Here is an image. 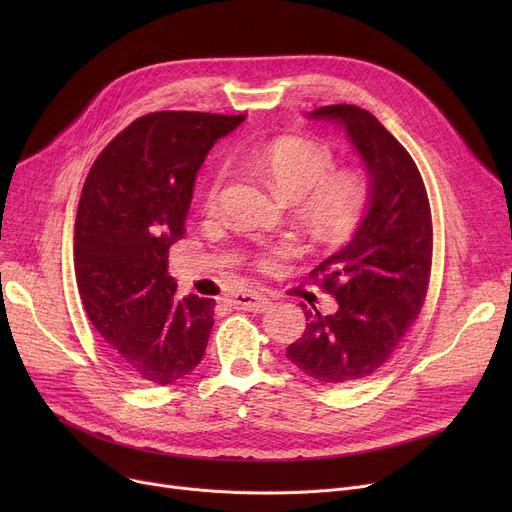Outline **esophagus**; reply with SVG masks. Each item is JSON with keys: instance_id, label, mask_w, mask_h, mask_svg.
I'll return each mask as SVG.
<instances>
[{"instance_id": "esophagus-1", "label": "esophagus", "mask_w": 512, "mask_h": 512, "mask_svg": "<svg viewBox=\"0 0 512 512\" xmlns=\"http://www.w3.org/2000/svg\"><path fill=\"white\" fill-rule=\"evenodd\" d=\"M230 303L236 309H245V311H253V313H263V311L270 309V305H272L270 299L265 297V294L255 292V290L234 294V297L230 299Z\"/></svg>"}]
</instances>
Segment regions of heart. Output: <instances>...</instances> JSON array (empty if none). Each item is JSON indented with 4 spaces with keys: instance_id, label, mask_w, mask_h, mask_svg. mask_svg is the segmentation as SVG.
I'll list each match as a JSON object with an SVG mask.
<instances>
[{
    "instance_id": "b5f03b06",
    "label": "heart",
    "mask_w": 512,
    "mask_h": 512,
    "mask_svg": "<svg viewBox=\"0 0 512 512\" xmlns=\"http://www.w3.org/2000/svg\"><path fill=\"white\" fill-rule=\"evenodd\" d=\"M240 159L263 176L274 191L297 201L299 213L311 234L319 240H334L351 232L367 203V182L357 170H334L332 151L315 141L284 137L272 143L249 147ZM226 172L220 168L205 188V207L220 201ZM292 253L286 240L265 245L257 255L263 267H272L280 257Z\"/></svg>"
}]
</instances>
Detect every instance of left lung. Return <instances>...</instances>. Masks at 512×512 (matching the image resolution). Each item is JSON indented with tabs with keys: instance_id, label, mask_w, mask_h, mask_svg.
I'll list each match as a JSON object with an SVG mask.
<instances>
[{
	"instance_id": "8db88e82",
	"label": "left lung",
	"mask_w": 512,
	"mask_h": 512,
	"mask_svg": "<svg viewBox=\"0 0 512 512\" xmlns=\"http://www.w3.org/2000/svg\"><path fill=\"white\" fill-rule=\"evenodd\" d=\"M307 116L344 128L369 188L351 242L311 272L338 311H305V332L286 357L321 384L346 386L378 371L421 311L432 272V211L413 157L373 114L340 103Z\"/></svg>"
}]
</instances>
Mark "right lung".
Here are the masks:
<instances>
[{"label":"right lung","instance_id":"obj_1","mask_svg":"<svg viewBox=\"0 0 512 512\" xmlns=\"http://www.w3.org/2000/svg\"><path fill=\"white\" fill-rule=\"evenodd\" d=\"M245 118L147 114L101 151L87 176L74 230L76 286L107 355L134 380L174 384L203 359L215 301L176 297L168 249L184 236L209 149Z\"/></svg>","mask_w":512,"mask_h":512}]
</instances>
